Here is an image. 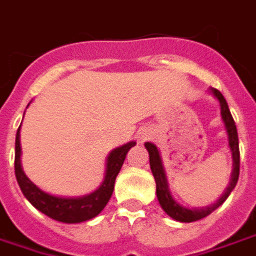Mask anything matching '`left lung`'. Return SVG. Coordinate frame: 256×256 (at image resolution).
<instances>
[{
	"instance_id": "obj_1",
	"label": "left lung",
	"mask_w": 256,
	"mask_h": 256,
	"mask_svg": "<svg viewBox=\"0 0 256 256\" xmlns=\"http://www.w3.org/2000/svg\"><path fill=\"white\" fill-rule=\"evenodd\" d=\"M210 94H212L221 106V118L222 122L225 125L226 130V135H228V146L232 155V172L231 178H230V184L225 188V191L221 196L214 202L211 205L206 206H201V208H186L181 205L178 201L174 200L170 191V185H168V180H166V174L164 170L162 160H161V154L158 151L156 145L152 142H145V148L150 154V165H151V171H152L154 180L156 184V198L160 201V205L162 208L165 214L168 216H171L172 220L180 222H194L202 220L205 216H208L211 212H214L216 208H220L225 200L230 196L232 190L235 188L238 178H240V145H238V132H236V125L234 122L228 104L225 101L224 95H222L218 90L215 88H210Z\"/></svg>"
}]
</instances>
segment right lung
I'll use <instances>...</instances> for the list:
<instances>
[{
  "instance_id": "right-lung-1",
  "label": "right lung",
  "mask_w": 256,
  "mask_h": 256,
  "mask_svg": "<svg viewBox=\"0 0 256 256\" xmlns=\"http://www.w3.org/2000/svg\"><path fill=\"white\" fill-rule=\"evenodd\" d=\"M30 105V104H28ZM28 108V106H26ZM20 130L15 136V176L24 196L31 202V205L46 216L64 224H80L95 218L108 204L114 191L116 175L121 171L125 156L128 151L135 145V141L126 142L112 150L106 156L105 174L102 184L91 194L82 196H56L40 190L34 182L25 175L21 165V144H20Z\"/></svg>"
}]
</instances>
